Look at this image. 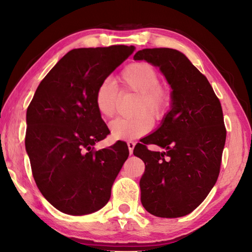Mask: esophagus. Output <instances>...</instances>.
Here are the masks:
<instances>
[{"mask_svg":"<svg viewBox=\"0 0 252 252\" xmlns=\"http://www.w3.org/2000/svg\"><path fill=\"white\" fill-rule=\"evenodd\" d=\"M134 146H135V143L133 142V141H129V142H127V147H129L130 155H132V153H133V149H134Z\"/></svg>","mask_w":252,"mask_h":252,"instance_id":"obj_1","label":"esophagus"}]
</instances>
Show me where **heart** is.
I'll use <instances>...</instances> for the list:
<instances>
[{
	"mask_svg": "<svg viewBox=\"0 0 252 252\" xmlns=\"http://www.w3.org/2000/svg\"><path fill=\"white\" fill-rule=\"evenodd\" d=\"M160 74L151 63L133 62L123 68L119 76L122 92L137 95L135 117L118 118L110 122L111 135L118 140H132L144 136L154 126V120H161L171 105V92L160 83ZM98 113L103 118L116 115L119 95L110 81H102L94 97ZM152 116L151 117L150 116Z\"/></svg>",
	"mask_w": 252,
	"mask_h": 252,
	"instance_id": "heart-1",
	"label": "heart"
}]
</instances>
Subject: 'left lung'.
<instances>
[{
    "mask_svg": "<svg viewBox=\"0 0 252 252\" xmlns=\"http://www.w3.org/2000/svg\"><path fill=\"white\" fill-rule=\"evenodd\" d=\"M133 58L159 66L172 88L171 109L161 126L133 151L145 164L142 204L158 218H180L198 208L219 178L226 141L223 110L208 78L184 53L153 48ZM150 144L164 152L149 150Z\"/></svg>",
    "mask_w": 252,
    "mask_h": 252,
    "instance_id": "8db88e82",
    "label": "left lung"
}]
</instances>
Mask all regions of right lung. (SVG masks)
Here are the masks:
<instances>
[{"instance_id":"add662e5","label":"right lung","mask_w":252,"mask_h":252,"mask_svg":"<svg viewBox=\"0 0 252 252\" xmlns=\"http://www.w3.org/2000/svg\"><path fill=\"white\" fill-rule=\"evenodd\" d=\"M133 50L123 44L73 49L39 84L27 108L25 145L33 179L63 213L85 215L105 206L129 156L126 142L93 147L110 133L94 97Z\"/></svg>"}]
</instances>
